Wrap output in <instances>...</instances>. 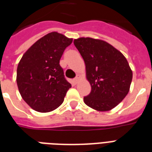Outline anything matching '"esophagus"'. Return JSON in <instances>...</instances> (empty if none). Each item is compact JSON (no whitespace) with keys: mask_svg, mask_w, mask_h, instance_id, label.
I'll return each instance as SVG.
<instances>
[{"mask_svg":"<svg viewBox=\"0 0 152 152\" xmlns=\"http://www.w3.org/2000/svg\"><path fill=\"white\" fill-rule=\"evenodd\" d=\"M80 76H79V75H77L76 78L73 79V83H75V84H76V83H78V81H79V80H80Z\"/></svg>","mask_w":152,"mask_h":152,"instance_id":"1","label":"esophagus"}]
</instances>
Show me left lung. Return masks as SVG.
<instances>
[{
    "instance_id": "8db88e82",
    "label": "left lung",
    "mask_w": 152,
    "mask_h": 152,
    "mask_svg": "<svg viewBox=\"0 0 152 152\" xmlns=\"http://www.w3.org/2000/svg\"><path fill=\"white\" fill-rule=\"evenodd\" d=\"M74 45L83 57L86 76L91 87L84 103L98 111L110 110L129 91L132 72L125 56L99 39L80 38Z\"/></svg>"
}]
</instances>
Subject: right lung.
Listing matches in <instances>:
<instances>
[{"label": "right lung", "instance_id": "obj_1", "mask_svg": "<svg viewBox=\"0 0 152 152\" xmlns=\"http://www.w3.org/2000/svg\"><path fill=\"white\" fill-rule=\"evenodd\" d=\"M72 42L57 32H51L32 45L17 67L16 82L23 99L34 110H54L64 101L72 85L64 77L60 59Z\"/></svg>", "mask_w": 152, "mask_h": 152}]
</instances>
